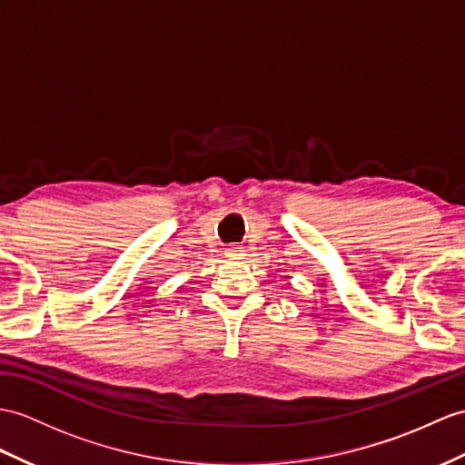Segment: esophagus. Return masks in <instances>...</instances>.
Wrapping results in <instances>:
<instances>
[{
  "label": "esophagus",
  "instance_id": "34e87169",
  "mask_svg": "<svg viewBox=\"0 0 465 465\" xmlns=\"http://www.w3.org/2000/svg\"><path fill=\"white\" fill-rule=\"evenodd\" d=\"M242 248L241 246H229V248H226V256H229V258H241L242 256Z\"/></svg>",
  "mask_w": 465,
  "mask_h": 465
}]
</instances>
